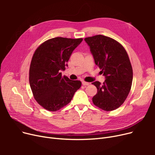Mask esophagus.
Masks as SVG:
<instances>
[{
	"instance_id": "34e87169",
	"label": "esophagus",
	"mask_w": 155,
	"mask_h": 155,
	"mask_svg": "<svg viewBox=\"0 0 155 155\" xmlns=\"http://www.w3.org/2000/svg\"><path fill=\"white\" fill-rule=\"evenodd\" d=\"M89 84H90V83L88 82H85V81H82V85H88Z\"/></svg>"
}]
</instances>
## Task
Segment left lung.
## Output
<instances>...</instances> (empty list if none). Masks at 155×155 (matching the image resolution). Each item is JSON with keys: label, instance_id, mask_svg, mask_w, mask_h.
<instances>
[{"label": "left lung", "instance_id": "8db88e82", "mask_svg": "<svg viewBox=\"0 0 155 155\" xmlns=\"http://www.w3.org/2000/svg\"><path fill=\"white\" fill-rule=\"evenodd\" d=\"M85 41L105 77L103 84L98 81L92 83L97 88L93 103L105 111L115 110L124 103L132 85L133 73L128 54L119 42L107 36L95 35Z\"/></svg>", "mask_w": 155, "mask_h": 155}]
</instances>
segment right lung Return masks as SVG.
Masks as SVG:
<instances>
[{"label":"right lung","mask_w":155,"mask_h":155,"mask_svg":"<svg viewBox=\"0 0 155 155\" xmlns=\"http://www.w3.org/2000/svg\"><path fill=\"white\" fill-rule=\"evenodd\" d=\"M82 38L56 37L36 50L29 68V84L36 102L49 111H57L70 102L82 85L80 80L62 77L73 51Z\"/></svg>","instance_id":"obj_1"}]
</instances>
